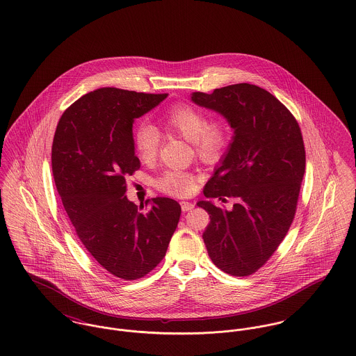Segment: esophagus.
<instances>
[{"instance_id":"1","label":"esophagus","mask_w":356,"mask_h":356,"mask_svg":"<svg viewBox=\"0 0 356 356\" xmlns=\"http://www.w3.org/2000/svg\"><path fill=\"white\" fill-rule=\"evenodd\" d=\"M180 204H181V210H183V211H190V210H193L194 206H195L193 202H181Z\"/></svg>"}]
</instances>
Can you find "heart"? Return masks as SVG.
Returning <instances> with one entry per match:
<instances>
[{"mask_svg":"<svg viewBox=\"0 0 356 356\" xmlns=\"http://www.w3.org/2000/svg\"><path fill=\"white\" fill-rule=\"evenodd\" d=\"M163 124L168 129L177 132L188 142L194 143L199 159L206 162H216L221 159L231 143V128L224 119L207 121V115L188 104H176L163 115ZM161 135L159 129L149 122H139L132 134V143L138 159L152 162L159 153ZM161 191L184 197L195 187V177L179 169L163 172L157 181Z\"/></svg>","mask_w":356,"mask_h":356,"instance_id":"heart-1","label":"heart"}]
</instances>
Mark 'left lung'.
<instances>
[{"instance_id":"8db88e82","label":"left lung","mask_w":356,"mask_h":356,"mask_svg":"<svg viewBox=\"0 0 356 356\" xmlns=\"http://www.w3.org/2000/svg\"><path fill=\"white\" fill-rule=\"evenodd\" d=\"M197 106L221 115L232 142L206 183L210 214L203 241L213 264L231 276H250L273 255L296 211L306 168L302 132L291 112L269 91L248 83L193 92ZM236 199L231 211L212 199Z\"/></svg>"}]
</instances>
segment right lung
<instances>
[{
  "label": "right lung",
  "mask_w": 356,
  "mask_h": 356,
  "mask_svg": "<svg viewBox=\"0 0 356 356\" xmlns=\"http://www.w3.org/2000/svg\"><path fill=\"white\" fill-rule=\"evenodd\" d=\"M166 97L98 88L63 113L53 139L54 183L76 235L104 269L122 280L146 276L159 265L181 214L170 197L138 207L125 195V177L140 168L132 124Z\"/></svg>",
  "instance_id": "obj_1"
}]
</instances>
